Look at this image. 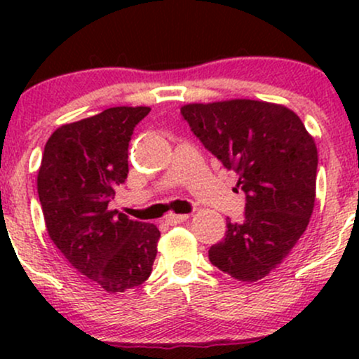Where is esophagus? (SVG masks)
Instances as JSON below:
<instances>
[{
  "mask_svg": "<svg viewBox=\"0 0 359 359\" xmlns=\"http://www.w3.org/2000/svg\"><path fill=\"white\" fill-rule=\"evenodd\" d=\"M189 219V214H174V212H170V214H167L165 216V222H168V224H180V222H184V221H187Z\"/></svg>",
  "mask_w": 359,
  "mask_h": 359,
  "instance_id": "1",
  "label": "esophagus"
}]
</instances>
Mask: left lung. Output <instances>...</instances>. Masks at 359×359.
<instances>
[{
  "instance_id": "obj_1",
  "label": "left lung",
  "mask_w": 359,
  "mask_h": 359,
  "mask_svg": "<svg viewBox=\"0 0 359 359\" xmlns=\"http://www.w3.org/2000/svg\"><path fill=\"white\" fill-rule=\"evenodd\" d=\"M180 113L246 196L241 221H226L209 259L241 282L275 270L306 231L316 203L317 148L292 109L253 100L192 102Z\"/></svg>"
}]
</instances>
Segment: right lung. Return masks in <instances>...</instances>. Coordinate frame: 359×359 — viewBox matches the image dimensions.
<instances>
[{
  "label": "right lung",
  "instance_id": "right-lung-1",
  "mask_svg": "<svg viewBox=\"0 0 359 359\" xmlns=\"http://www.w3.org/2000/svg\"><path fill=\"white\" fill-rule=\"evenodd\" d=\"M148 106H116L57 128L36 175L45 226L53 245L89 282L109 294L150 277L160 231L109 211L128 177V145Z\"/></svg>",
  "mask_w": 359,
  "mask_h": 359
}]
</instances>
